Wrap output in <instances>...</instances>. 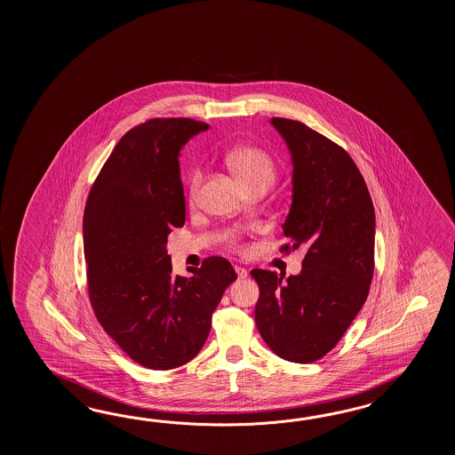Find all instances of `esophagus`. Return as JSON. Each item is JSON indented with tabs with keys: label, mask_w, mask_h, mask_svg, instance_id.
I'll return each instance as SVG.
<instances>
[{
	"label": "esophagus",
	"mask_w": 455,
	"mask_h": 455,
	"mask_svg": "<svg viewBox=\"0 0 455 455\" xmlns=\"http://www.w3.org/2000/svg\"><path fill=\"white\" fill-rule=\"evenodd\" d=\"M234 270L237 273V278L239 280H245L249 276V271L245 270L243 267H234Z\"/></svg>",
	"instance_id": "1"
}]
</instances>
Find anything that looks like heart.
<instances>
[{"label": "heart", "mask_w": 455, "mask_h": 455, "mask_svg": "<svg viewBox=\"0 0 455 455\" xmlns=\"http://www.w3.org/2000/svg\"><path fill=\"white\" fill-rule=\"evenodd\" d=\"M228 163L243 187L253 184L271 185L276 177V165L273 163L270 155L265 153L260 148H253V146L237 148L228 156ZM204 180V169L195 167L187 184V194H188L190 204H195L198 200Z\"/></svg>", "instance_id": "b5f03b06"}]
</instances>
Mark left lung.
I'll use <instances>...</instances> for the list:
<instances>
[{
	"instance_id": "obj_1",
	"label": "left lung",
	"mask_w": 455,
	"mask_h": 455,
	"mask_svg": "<svg viewBox=\"0 0 455 455\" xmlns=\"http://www.w3.org/2000/svg\"><path fill=\"white\" fill-rule=\"evenodd\" d=\"M292 157V204L283 235L290 253L307 251L283 284L276 271H251L260 288L255 323L280 358L314 363L335 348L368 298L374 275L376 216L351 156L298 120L273 116Z\"/></svg>"
}]
</instances>
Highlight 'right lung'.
<instances>
[{
	"mask_svg": "<svg viewBox=\"0 0 455 455\" xmlns=\"http://www.w3.org/2000/svg\"><path fill=\"white\" fill-rule=\"evenodd\" d=\"M210 125L151 118L120 138L87 196L83 237L87 292L107 335L138 364L175 369L194 359L212 314L237 278L223 257L192 276L172 275L167 235L185 224L179 155Z\"/></svg>",
	"mask_w": 455,
	"mask_h": 455,
	"instance_id": "obj_1",
	"label": "right lung"
}]
</instances>
